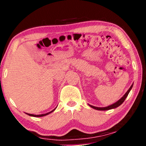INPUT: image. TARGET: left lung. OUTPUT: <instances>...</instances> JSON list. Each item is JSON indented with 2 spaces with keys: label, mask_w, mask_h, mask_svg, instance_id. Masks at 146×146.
Wrapping results in <instances>:
<instances>
[{
  "label": "left lung",
  "mask_w": 146,
  "mask_h": 146,
  "mask_svg": "<svg viewBox=\"0 0 146 146\" xmlns=\"http://www.w3.org/2000/svg\"><path fill=\"white\" fill-rule=\"evenodd\" d=\"M132 87H133V84H132V85H131V86H130V88H129L128 90H127V91L126 92V93H125V94L123 95V96L121 97V98L119 100H117V101L116 102L113 103V104H111V105L108 106L100 108V107L94 106H92V105H90V104H89V106H90L91 108H92L95 109V110H108L114 109V108H115L119 106H120V105L121 104H122V103L123 102H124L125 98H126L127 96V95H128V94L129 93V92H130L131 88H132Z\"/></svg>",
  "instance_id": "left-lung-1"
}]
</instances>
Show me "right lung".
<instances>
[{"label": "right lung", "mask_w": 146, "mask_h": 146, "mask_svg": "<svg viewBox=\"0 0 146 146\" xmlns=\"http://www.w3.org/2000/svg\"><path fill=\"white\" fill-rule=\"evenodd\" d=\"M56 108H54L53 110H52L51 111H50V112H48V113H43V114H39V115H35V114H31V113H26L27 115H30V116H33V117H42V116H45V115H46L48 114H49V113H50L56 110Z\"/></svg>", "instance_id": "1"}]
</instances>
